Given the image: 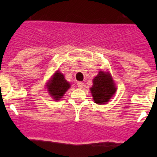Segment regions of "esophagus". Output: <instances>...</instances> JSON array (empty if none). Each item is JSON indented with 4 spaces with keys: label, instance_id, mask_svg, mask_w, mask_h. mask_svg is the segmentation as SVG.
Wrapping results in <instances>:
<instances>
[{
    "label": "esophagus",
    "instance_id": "1",
    "mask_svg": "<svg viewBox=\"0 0 157 157\" xmlns=\"http://www.w3.org/2000/svg\"><path fill=\"white\" fill-rule=\"evenodd\" d=\"M77 86H78V88L82 89V88H83V86H84V83L82 82H78Z\"/></svg>",
    "mask_w": 157,
    "mask_h": 157
}]
</instances>
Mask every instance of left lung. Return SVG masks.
<instances>
[{
	"label": "left lung",
	"instance_id": "8db88e82",
	"mask_svg": "<svg viewBox=\"0 0 157 157\" xmlns=\"http://www.w3.org/2000/svg\"><path fill=\"white\" fill-rule=\"evenodd\" d=\"M94 102L103 105L109 102L116 91L115 82L109 72L101 71L93 79V86L90 88Z\"/></svg>",
	"mask_w": 157,
	"mask_h": 157
}]
</instances>
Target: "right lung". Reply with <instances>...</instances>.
I'll return each instance as SVG.
<instances>
[{"label":"right lung","instance_id":"add662e5","mask_svg":"<svg viewBox=\"0 0 157 157\" xmlns=\"http://www.w3.org/2000/svg\"><path fill=\"white\" fill-rule=\"evenodd\" d=\"M48 94L55 101H59L71 87L70 83L65 79L62 73L57 71L46 83Z\"/></svg>","mask_w":157,"mask_h":157}]
</instances>
